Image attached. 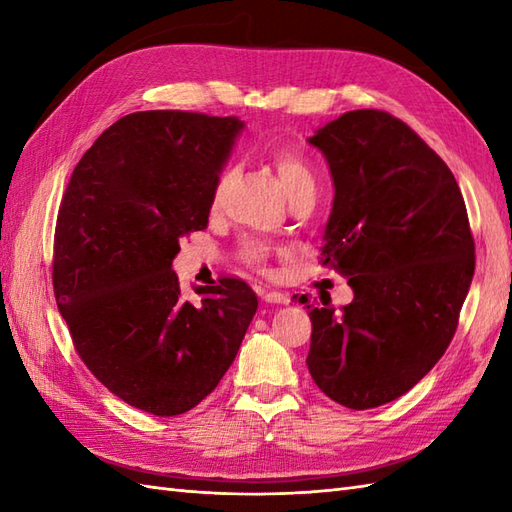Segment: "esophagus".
Returning a JSON list of instances; mask_svg holds the SVG:
<instances>
[{
    "mask_svg": "<svg viewBox=\"0 0 512 512\" xmlns=\"http://www.w3.org/2000/svg\"><path fill=\"white\" fill-rule=\"evenodd\" d=\"M262 299L268 303H288L290 301L288 295H284V292H277V290H266Z\"/></svg>",
    "mask_w": 512,
    "mask_h": 512,
    "instance_id": "34e87169",
    "label": "esophagus"
}]
</instances>
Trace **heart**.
Instances as JSON below:
<instances>
[{"label": "heart", "mask_w": 512, "mask_h": 512, "mask_svg": "<svg viewBox=\"0 0 512 512\" xmlns=\"http://www.w3.org/2000/svg\"><path fill=\"white\" fill-rule=\"evenodd\" d=\"M273 162H275L277 176H279L281 184H284V189H286L290 200L306 198V195H312L314 198V191H317V173H314L306 156L299 154V151H292V149H279L273 154ZM231 178H233L231 167L224 169L220 176H217V180L213 184V191H211V209L213 211H217L222 206L224 193H226V187H228V182H231ZM273 250L275 248L268 242L248 237V239H244V242H239L237 257L250 268H264L270 255H273Z\"/></svg>", "instance_id": "b5f03b06"}]
</instances>
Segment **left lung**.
Segmentation results:
<instances>
[{"instance_id":"obj_1","label":"left lung","mask_w":512,"mask_h":512,"mask_svg":"<svg viewBox=\"0 0 512 512\" xmlns=\"http://www.w3.org/2000/svg\"><path fill=\"white\" fill-rule=\"evenodd\" d=\"M310 143L336 189L321 264L347 277L354 299L308 306L306 363L325 396L372 409L447 352L475 270L469 215L447 162L389 112H345Z\"/></svg>"}]
</instances>
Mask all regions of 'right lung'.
Wrapping results in <instances>:
<instances>
[{
  "label": "right lung",
  "instance_id": "right-lung-1",
  "mask_svg": "<svg viewBox=\"0 0 512 512\" xmlns=\"http://www.w3.org/2000/svg\"><path fill=\"white\" fill-rule=\"evenodd\" d=\"M239 129L228 116L127 114L85 151L61 198L52 286L74 350L114 396L154 416L211 394L257 310L242 279L191 299L171 270L180 239L209 224Z\"/></svg>",
  "mask_w": 512,
  "mask_h": 512
}]
</instances>
